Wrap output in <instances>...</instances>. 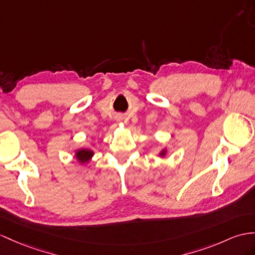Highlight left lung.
Wrapping results in <instances>:
<instances>
[{
	"mask_svg": "<svg viewBox=\"0 0 255 255\" xmlns=\"http://www.w3.org/2000/svg\"><path fill=\"white\" fill-rule=\"evenodd\" d=\"M165 153H166V150H165V149H163V150L160 152L159 156H160V157H164V156H165Z\"/></svg>",
	"mask_w": 255,
	"mask_h": 255,
	"instance_id": "left-lung-1",
	"label": "left lung"
}]
</instances>
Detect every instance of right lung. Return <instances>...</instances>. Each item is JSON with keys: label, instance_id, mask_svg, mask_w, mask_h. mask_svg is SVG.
<instances>
[{"label": "right lung", "instance_id": "right-lung-1", "mask_svg": "<svg viewBox=\"0 0 255 255\" xmlns=\"http://www.w3.org/2000/svg\"><path fill=\"white\" fill-rule=\"evenodd\" d=\"M94 156V152L89 148H81L76 151V158L80 163H88Z\"/></svg>", "mask_w": 255, "mask_h": 255}]
</instances>
